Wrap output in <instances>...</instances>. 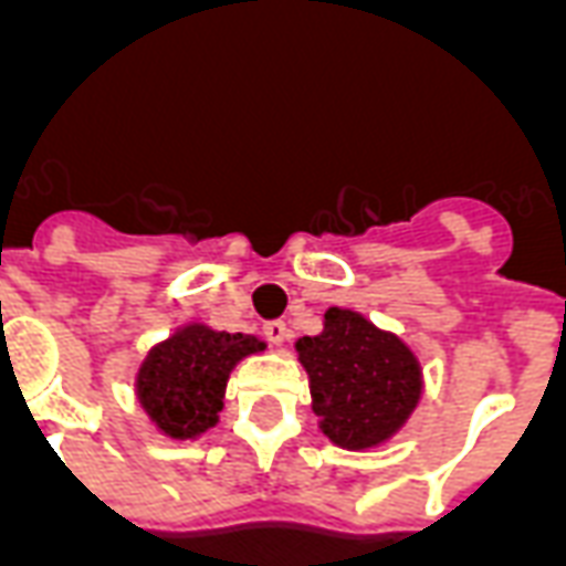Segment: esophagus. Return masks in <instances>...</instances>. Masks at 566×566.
I'll return each instance as SVG.
<instances>
[{"instance_id": "obj_1", "label": "esophagus", "mask_w": 566, "mask_h": 566, "mask_svg": "<svg viewBox=\"0 0 566 566\" xmlns=\"http://www.w3.org/2000/svg\"><path fill=\"white\" fill-rule=\"evenodd\" d=\"M263 336H266L272 345H282L287 343L291 331H287V324H284V321H266V324H263Z\"/></svg>"}]
</instances>
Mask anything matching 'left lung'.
<instances>
[{
    "mask_svg": "<svg viewBox=\"0 0 566 566\" xmlns=\"http://www.w3.org/2000/svg\"><path fill=\"white\" fill-rule=\"evenodd\" d=\"M296 352L321 430L343 449H369L394 437L421 397L416 355L348 308H331L324 333L303 336Z\"/></svg>",
    "mask_w": 566,
    "mask_h": 566,
    "instance_id": "obj_1",
    "label": "left lung"
}]
</instances>
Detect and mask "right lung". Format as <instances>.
<instances>
[{"label":"right lung","instance_id":"add662e5","mask_svg":"<svg viewBox=\"0 0 566 566\" xmlns=\"http://www.w3.org/2000/svg\"><path fill=\"white\" fill-rule=\"evenodd\" d=\"M263 343L245 333L190 324L160 343L139 369V400L150 421L172 439H193L214 427L230 369Z\"/></svg>","mask_w":566,"mask_h":566}]
</instances>
